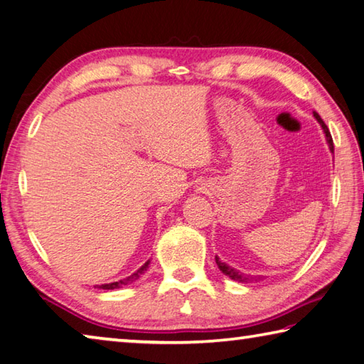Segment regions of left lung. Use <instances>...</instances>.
<instances>
[{
    "mask_svg": "<svg viewBox=\"0 0 364 364\" xmlns=\"http://www.w3.org/2000/svg\"><path fill=\"white\" fill-rule=\"evenodd\" d=\"M314 117H316V119L318 121V124L322 126V129H323V132H325V137H326V144H328V146H330V149H331V153H334V145H333V139H331L330 129H328V127H326V124L323 123V119L320 118V115H318L317 112H314ZM216 263H218V268L220 269V272H223L225 276H229L230 279L237 281V282H241V284H249V282H252V281H257V279H260V276L257 277V276H251V274L241 273V272H238V269H235V268L229 267V265H227V263L220 262L218 255H216Z\"/></svg>",
    "mask_w": 364,
    "mask_h": 364,
    "instance_id": "obj_1",
    "label": "left lung"
}]
</instances>
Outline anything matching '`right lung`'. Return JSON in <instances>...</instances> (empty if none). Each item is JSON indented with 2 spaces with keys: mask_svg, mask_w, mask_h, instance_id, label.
<instances>
[{
  "mask_svg": "<svg viewBox=\"0 0 364 364\" xmlns=\"http://www.w3.org/2000/svg\"><path fill=\"white\" fill-rule=\"evenodd\" d=\"M148 265H149V260H148V262H145L144 265H141V267L137 269V272L132 273L131 276H127V277H124V279H119V281H117V282L102 284V286H99V289H104V290H113V289H119V287H123V286H127V284H132L134 281H137L139 277L146 272Z\"/></svg>",
  "mask_w": 364,
  "mask_h": 364,
  "instance_id": "obj_1",
  "label": "right lung"
}]
</instances>
